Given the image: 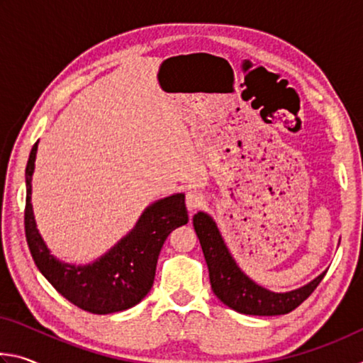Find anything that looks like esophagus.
<instances>
[{"label": "esophagus", "mask_w": 363, "mask_h": 363, "mask_svg": "<svg viewBox=\"0 0 363 363\" xmlns=\"http://www.w3.org/2000/svg\"><path fill=\"white\" fill-rule=\"evenodd\" d=\"M186 205L190 211L199 210V208L203 205V195H201L199 190H190L186 195Z\"/></svg>", "instance_id": "obj_1"}]
</instances>
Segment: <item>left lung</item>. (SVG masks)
<instances>
[{
    "label": "left lung",
    "mask_w": 363,
    "mask_h": 363,
    "mask_svg": "<svg viewBox=\"0 0 363 363\" xmlns=\"http://www.w3.org/2000/svg\"><path fill=\"white\" fill-rule=\"evenodd\" d=\"M194 227L203 250L213 293L230 309L247 315H284L296 309L311 296L325 277V272L299 290L272 293L256 285L245 275L220 238L216 224L205 213L194 216Z\"/></svg>",
    "instance_id": "obj_1"
}]
</instances>
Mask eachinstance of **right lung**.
<instances>
[{
    "mask_svg": "<svg viewBox=\"0 0 363 363\" xmlns=\"http://www.w3.org/2000/svg\"><path fill=\"white\" fill-rule=\"evenodd\" d=\"M36 144L30 152L26 169L27 200L23 223L33 261L62 296L91 314H112L140 303L155 279L158 255L176 227L187 224L186 195L176 194L157 201L145 210L130 235L91 266L75 267L49 255L35 225L30 194L35 168Z\"/></svg>",
    "mask_w": 363,
    "mask_h": 363,
    "instance_id": "add662e5",
    "label": "right lung"
}]
</instances>
